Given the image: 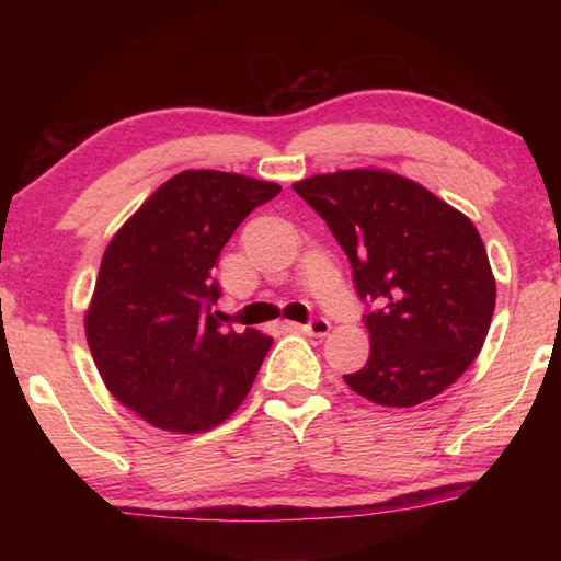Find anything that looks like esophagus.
Wrapping results in <instances>:
<instances>
[{"mask_svg": "<svg viewBox=\"0 0 561 561\" xmlns=\"http://www.w3.org/2000/svg\"><path fill=\"white\" fill-rule=\"evenodd\" d=\"M291 329L304 331V334H309V336H327L331 324L327 317H311L307 324H291Z\"/></svg>", "mask_w": 561, "mask_h": 561, "instance_id": "34e87169", "label": "esophagus"}]
</instances>
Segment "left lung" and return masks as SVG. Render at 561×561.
<instances>
[{
	"label": "left lung",
	"mask_w": 561,
	"mask_h": 561,
	"mask_svg": "<svg viewBox=\"0 0 561 561\" xmlns=\"http://www.w3.org/2000/svg\"><path fill=\"white\" fill-rule=\"evenodd\" d=\"M329 225L366 301L371 354L346 374L378 405L428 401L468 371L495 311L474 225L431 190L386 170H339L294 185Z\"/></svg>",
	"instance_id": "8db88e82"
}]
</instances>
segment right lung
<instances>
[{
	"instance_id": "add662e5",
	"label": "right lung",
	"mask_w": 561,
	"mask_h": 561,
	"mask_svg": "<svg viewBox=\"0 0 561 561\" xmlns=\"http://www.w3.org/2000/svg\"><path fill=\"white\" fill-rule=\"evenodd\" d=\"M279 190L185 170L106 247L87 314L89 348L108 391L156 428H215L250 393L272 339L220 324L215 267L244 217Z\"/></svg>"
}]
</instances>
